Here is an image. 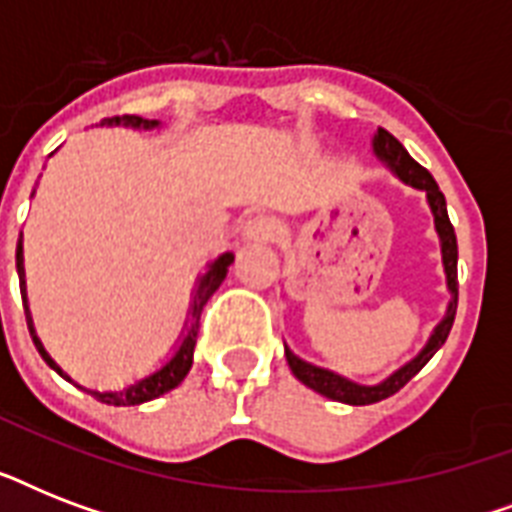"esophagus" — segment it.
Segmentation results:
<instances>
[{
	"label": "esophagus",
	"instance_id": "34e87169",
	"mask_svg": "<svg viewBox=\"0 0 512 512\" xmlns=\"http://www.w3.org/2000/svg\"><path fill=\"white\" fill-rule=\"evenodd\" d=\"M279 231V223L268 215L249 217L247 223H244V239L249 241H271L279 236Z\"/></svg>",
	"mask_w": 512,
	"mask_h": 512
}]
</instances>
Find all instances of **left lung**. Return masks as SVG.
I'll use <instances>...</instances> for the list:
<instances>
[{
  "label": "left lung",
  "mask_w": 512,
  "mask_h": 512,
  "mask_svg": "<svg viewBox=\"0 0 512 512\" xmlns=\"http://www.w3.org/2000/svg\"><path fill=\"white\" fill-rule=\"evenodd\" d=\"M372 148L374 154H377V159L388 164L390 170H393V175L401 177V180H404L406 185H412V188H420V191H425V196H428L430 212H433V223H436V233L438 239H441V260H444L446 287L452 292V300L446 305V316L441 319V324L433 329L428 345H425L409 364L396 369L388 380L377 382V385H358V382L348 380V377H340V374L329 372V369L308 364V361L297 358L295 353L284 345V356H287L289 369H292V374H295L297 380L303 382V385H308L311 390H316V393H321V396L350 406L377 404L382 398L393 396V393H398V390L404 388L406 382L412 380L414 374L420 372L422 366L436 356V350L444 345L449 332H452L454 313H457V236H454V225L449 223L444 193L438 191V183L433 180V175H430L425 167H420V164L414 162L412 156H409V151H406L388 130L377 127V132H374L372 138Z\"/></svg>",
  "instance_id": "8db88e82"
}]
</instances>
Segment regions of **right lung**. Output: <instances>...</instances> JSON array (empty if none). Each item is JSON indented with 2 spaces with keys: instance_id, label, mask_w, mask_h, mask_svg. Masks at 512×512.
<instances>
[{
  "instance_id": "right-lung-1",
  "label": "right lung",
  "mask_w": 512,
  "mask_h": 512,
  "mask_svg": "<svg viewBox=\"0 0 512 512\" xmlns=\"http://www.w3.org/2000/svg\"><path fill=\"white\" fill-rule=\"evenodd\" d=\"M103 124H124V127H143V130H154V127H159V122H148V119H140V116H114V119H108V122ZM15 263H18V276H20V295H23V305H26V281H23V247H20L18 241V252H15ZM233 263V252H223V255L217 257L215 263H209L207 273L201 276L199 284H196V289H193V300H191V311H188V324H185V337L183 342H180V348L175 350V356L167 361V364L162 366V369H156L154 374H148V377H143V380L132 382V385H127L124 390H106V393H100V390H87L90 396H95L98 401H103V404H111V406H138V404H146V401H151V398H159L164 396L167 390L177 388L180 382L185 380V374L191 372V364H193V348H196V337H199V319H201V311H204V305H207V300L212 295H215V289L223 284L225 273H228V265ZM26 321H28V332H31V337H34L36 342V350L42 353V358L47 361V364L55 369L58 374H63V369H60L55 361H52L50 356H47V350L42 348V342H39V337L34 335V324H31V313H28V305H26ZM68 382H71V377L68 374H63Z\"/></svg>"
}]
</instances>
